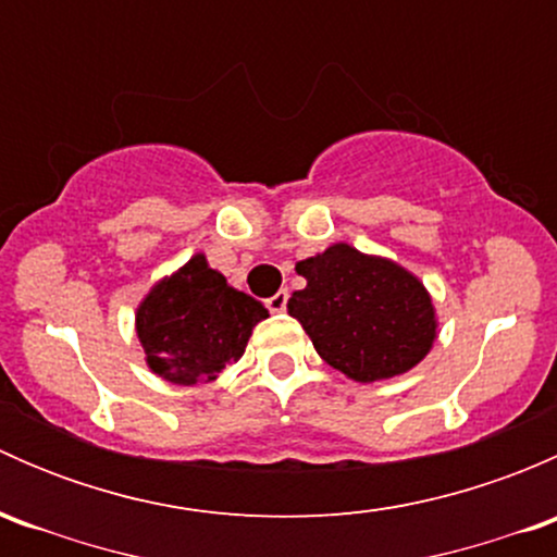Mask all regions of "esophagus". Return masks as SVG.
I'll return each mask as SVG.
<instances>
[{
    "label": "esophagus",
    "instance_id": "34e87169",
    "mask_svg": "<svg viewBox=\"0 0 557 557\" xmlns=\"http://www.w3.org/2000/svg\"><path fill=\"white\" fill-rule=\"evenodd\" d=\"M285 305H288V290H277L274 296H269L267 299V307L269 312H285Z\"/></svg>",
    "mask_w": 557,
    "mask_h": 557
}]
</instances>
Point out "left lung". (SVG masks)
Returning a JSON list of instances; mask_svg holds the SVG:
<instances>
[{
    "instance_id": "1",
    "label": "left lung",
    "mask_w": 557,
    "mask_h": 557,
    "mask_svg": "<svg viewBox=\"0 0 557 557\" xmlns=\"http://www.w3.org/2000/svg\"><path fill=\"white\" fill-rule=\"evenodd\" d=\"M307 280L288 299L329 367L356 383H377L418 367L440 336L434 299L418 274L347 243L296 263Z\"/></svg>"
}]
</instances>
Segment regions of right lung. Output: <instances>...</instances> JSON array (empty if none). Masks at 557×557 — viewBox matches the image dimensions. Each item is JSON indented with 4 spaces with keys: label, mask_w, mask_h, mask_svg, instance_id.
I'll return each mask as SVG.
<instances>
[{
    "label": "right lung",
    "mask_w": 557,
    "mask_h": 557,
    "mask_svg": "<svg viewBox=\"0 0 557 557\" xmlns=\"http://www.w3.org/2000/svg\"><path fill=\"white\" fill-rule=\"evenodd\" d=\"M267 318L261 301L228 285L205 252H196L150 285L134 312V331L150 372L194 387L237 363L252 329Z\"/></svg>",
    "instance_id": "right-lung-1"
}]
</instances>
